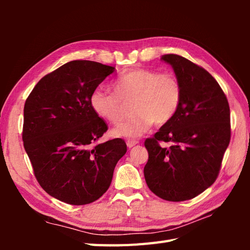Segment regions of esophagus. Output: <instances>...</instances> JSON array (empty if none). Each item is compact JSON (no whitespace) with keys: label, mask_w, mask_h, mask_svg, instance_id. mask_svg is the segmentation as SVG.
<instances>
[{"label":"esophagus","mask_w":250,"mask_h":250,"mask_svg":"<svg viewBox=\"0 0 250 250\" xmlns=\"http://www.w3.org/2000/svg\"><path fill=\"white\" fill-rule=\"evenodd\" d=\"M136 144H139V141L137 140H128L126 141V146L129 148H132L133 146H135Z\"/></svg>","instance_id":"obj_1"}]
</instances>
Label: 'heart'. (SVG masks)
<instances>
[{
	"mask_svg": "<svg viewBox=\"0 0 250 250\" xmlns=\"http://www.w3.org/2000/svg\"><path fill=\"white\" fill-rule=\"evenodd\" d=\"M113 92L97 88L90 95V105L100 118L117 125L125 115V105L134 114L113 131L115 135L137 137L156 125L173 119L182 103L183 89L173 73L136 67L113 83Z\"/></svg>",
	"mask_w": 250,
	"mask_h": 250,
	"instance_id": "heart-1",
	"label": "heart"
}]
</instances>
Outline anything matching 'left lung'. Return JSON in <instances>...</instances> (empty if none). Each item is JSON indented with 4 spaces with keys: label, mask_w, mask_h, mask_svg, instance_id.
<instances>
[{
    "label": "left lung",
    "mask_w": 250,
    "mask_h": 250,
    "mask_svg": "<svg viewBox=\"0 0 250 250\" xmlns=\"http://www.w3.org/2000/svg\"><path fill=\"white\" fill-rule=\"evenodd\" d=\"M161 59L172 65L183 98L173 119L145 141L144 176L159 198L180 202L195 198L218 177L231 139L230 107L205 68L174 54Z\"/></svg>",
    "instance_id": "8db88e82"
}]
</instances>
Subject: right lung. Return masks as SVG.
<instances>
[{"instance_id": "obj_1", "label": "right lung", "mask_w": 250, "mask_h": 250, "mask_svg": "<svg viewBox=\"0 0 250 250\" xmlns=\"http://www.w3.org/2000/svg\"><path fill=\"white\" fill-rule=\"evenodd\" d=\"M114 72L94 61L67 62L42 78L25 101L22 141L35 177L67 204L100 199L126 152L121 139L98 144L108 128L90 105L93 90Z\"/></svg>"}]
</instances>
